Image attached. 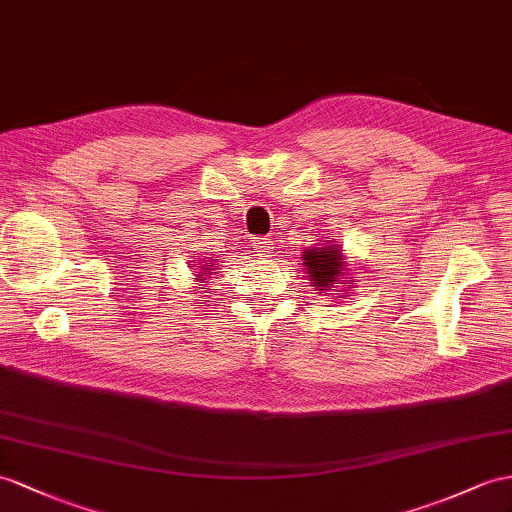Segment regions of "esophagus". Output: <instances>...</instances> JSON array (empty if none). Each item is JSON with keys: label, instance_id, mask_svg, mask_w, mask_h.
Instances as JSON below:
<instances>
[{"label": "esophagus", "instance_id": "1", "mask_svg": "<svg viewBox=\"0 0 512 512\" xmlns=\"http://www.w3.org/2000/svg\"><path fill=\"white\" fill-rule=\"evenodd\" d=\"M252 245H254L258 256H265V254H269V249H271V239H263V236H258V239L252 241Z\"/></svg>", "mask_w": 512, "mask_h": 512}]
</instances>
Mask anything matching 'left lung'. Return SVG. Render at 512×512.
I'll return each instance as SVG.
<instances>
[{
    "mask_svg": "<svg viewBox=\"0 0 512 512\" xmlns=\"http://www.w3.org/2000/svg\"><path fill=\"white\" fill-rule=\"evenodd\" d=\"M302 260L310 284L317 286V291H334L336 284H343L345 291L354 289L356 280H350V276H347V269L343 263V249L339 245L323 241L321 245H315L313 249L302 252Z\"/></svg>",
    "mask_w": 512,
    "mask_h": 512,
    "instance_id": "obj_1",
    "label": "left lung"
}]
</instances>
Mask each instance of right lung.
<instances>
[{"mask_svg": "<svg viewBox=\"0 0 512 512\" xmlns=\"http://www.w3.org/2000/svg\"><path fill=\"white\" fill-rule=\"evenodd\" d=\"M206 273H217V271H213V263H210V260H208V263L206 265H202V271H195V280H206L204 276H206Z\"/></svg>", "mask_w": 512, "mask_h": 512, "instance_id": "right-lung-1", "label": "right lung"}]
</instances>
